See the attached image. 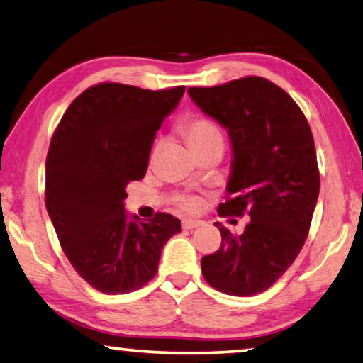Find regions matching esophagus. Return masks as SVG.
<instances>
[{"label": "esophagus", "instance_id": "34e87169", "mask_svg": "<svg viewBox=\"0 0 363 363\" xmlns=\"http://www.w3.org/2000/svg\"><path fill=\"white\" fill-rule=\"evenodd\" d=\"M201 224H203V223H201V220H199V219H184L182 220V229L190 230V229H195V227H199Z\"/></svg>", "mask_w": 363, "mask_h": 363}]
</instances>
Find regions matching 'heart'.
<instances>
[{"label": "heart", "instance_id": "obj_1", "mask_svg": "<svg viewBox=\"0 0 363 363\" xmlns=\"http://www.w3.org/2000/svg\"><path fill=\"white\" fill-rule=\"evenodd\" d=\"M179 133L195 155L211 149H223L224 147V133L216 123L201 115L187 116L179 125ZM177 205L184 210H194L196 201L192 199H179Z\"/></svg>", "mask_w": 363, "mask_h": 363}]
</instances>
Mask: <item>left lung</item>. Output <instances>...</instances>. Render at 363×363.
I'll return each mask as SVG.
<instances>
[{"mask_svg":"<svg viewBox=\"0 0 363 363\" xmlns=\"http://www.w3.org/2000/svg\"><path fill=\"white\" fill-rule=\"evenodd\" d=\"M187 91L232 140L229 195L219 216L251 219L240 235L214 223L223 242L201 257V272L218 291L253 296L286 272L309 233L320 190L314 136L291 96L262 77Z\"/></svg>","mask_w":363,"mask_h":363,"instance_id":"left-lung-1","label":"left lung"}]
</instances>
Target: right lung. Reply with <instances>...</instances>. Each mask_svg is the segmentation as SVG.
<instances>
[{"label": "right lung", "instance_id": "right-lung-1", "mask_svg": "<svg viewBox=\"0 0 363 363\" xmlns=\"http://www.w3.org/2000/svg\"><path fill=\"white\" fill-rule=\"evenodd\" d=\"M186 86L140 89L104 82L60 118L46 157L45 201L67 259L106 294L131 293L155 277L181 220L157 213L128 219L126 186L145 176L153 138Z\"/></svg>", "mask_w": 363, "mask_h": 363}]
</instances>
